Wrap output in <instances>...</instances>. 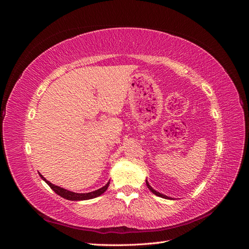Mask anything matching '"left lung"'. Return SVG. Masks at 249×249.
Here are the masks:
<instances>
[{
  "label": "left lung",
  "mask_w": 249,
  "mask_h": 249,
  "mask_svg": "<svg viewBox=\"0 0 249 249\" xmlns=\"http://www.w3.org/2000/svg\"><path fill=\"white\" fill-rule=\"evenodd\" d=\"M146 186H147V188H148V189L150 190V191H152L154 194H156L157 195V196H160V197H162V198H167V199H172L171 197H168V196H166V195H164V194H162V193H160V192H158V191H156L155 189H153V188H152V186H150L149 184H148V182H147V180H146Z\"/></svg>",
  "instance_id": "8db88e82"
}]
</instances>
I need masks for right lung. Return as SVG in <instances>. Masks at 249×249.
Segmentation results:
<instances>
[{
	"label": "right lung",
	"mask_w": 249,
	"mask_h": 249,
	"mask_svg": "<svg viewBox=\"0 0 249 249\" xmlns=\"http://www.w3.org/2000/svg\"><path fill=\"white\" fill-rule=\"evenodd\" d=\"M39 176L44 180V182H46L51 187L52 190H54L58 195H60V196L65 198V199H69V200H87V199H91V198L97 197V196H100V195H102L105 191L108 189L109 184H110V182H108L104 187L100 188V189H97L95 191H92V192L76 193V192L69 191V190L64 189V188H61V187H59V186H56L54 184L50 183L46 178H43L42 175H40V173H39Z\"/></svg>",
	"instance_id": "add662e5"
}]
</instances>
